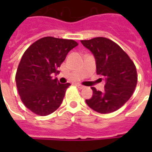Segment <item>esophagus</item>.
Returning <instances> with one entry per match:
<instances>
[{"instance_id": "1", "label": "esophagus", "mask_w": 152, "mask_h": 152, "mask_svg": "<svg viewBox=\"0 0 152 152\" xmlns=\"http://www.w3.org/2000/svg\"><path fill=\"white\" fill-rule=\"evenodd\" d=\"M76 87H77V88H78L79 89H83V88H85L84 86L81 85V84H80V83H77V84H76Z\"/></svg>"}]
</instances>
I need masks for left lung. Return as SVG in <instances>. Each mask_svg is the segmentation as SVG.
Here are the masks:
<instances>
[{
	"label": "left lung",
	"instance_id": "left-lung-1",
	"mask_svg": "<svg viewBox=\"0 0 152 152\" xmlns=\"http://www.w3.org/2000/svg\"><path fill=\"white\" fill-rule=\"evenodd\" d=\"M80 42L92 52L96 61V72L106 81L103 92L91 88L92 97L86 99V102L98 113L118 110L129 99L137 87V72L134 63L110 39L97 37Z\"/></svg>",
	"mask_w": 152,
	"mask_h": 152
}]
</instances>
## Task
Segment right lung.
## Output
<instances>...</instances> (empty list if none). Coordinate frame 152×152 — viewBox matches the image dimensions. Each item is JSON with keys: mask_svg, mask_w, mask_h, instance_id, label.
I'll return each instance as SVG.
<instances>
[{"mask_svg": "<svg viewBox=\"0 0 152 152\" xmlns=\"http://www.w3.org/2000/svg\"><path fill=\"white\" fill-rule=\"evenodd\" d=\"M78 43L72 39L44 37L25 51L18 65L15 82L20 99L30 110L39 116L53 113L61 106L69 83H60L53 73L67 54Z\"/></svg>", "mask_w": 152, "mask_h": 152, "instance_id": "1", "label": "right lung"}]
</instances>
